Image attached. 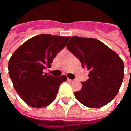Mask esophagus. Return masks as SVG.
I'll return each instance as SVG.
<instances>
[{"mask_svg": "<svg viewBox=\"0 0 131 131\" xmlns=\"http://www.w3.org/2000/svg\"><path fill=\"white\" fill-rule=\"evenodd\" d=\"M68 81H69V82H73V81H74V80H73V79H68Z\"/></svg>", "mask_w": 131, "mask_h": 131, "instance_id": "34e87169", "label": "esophagus"}]
</instances>
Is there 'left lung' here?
Listing matches in <instances>:
<instances>
[{"mask_svg":"<svg viewBox=\"0 0 131 131\" xmlns=\"http://www.w3.org/2000/svg\"><path fill=\"white\" fill-rule=\"evenodd\" d=\"M67 48L89 71L88 79L75 97L89 108H100L117 95L124 75V62L118 54L101 41L72 36Z\"/></svg>","mask_w":131,"mask_h":131,"instance_id":"1","label":"left lung"}]
</instances>
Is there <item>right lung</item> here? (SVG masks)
Instances as JSON below:
<instances>
[{
	"label": "right lung",
	"instance_id": "right-lung-1",
	"mask_svg": "<svg viewBox=\"0 0 131 131\" xmlns=\"http://www.w3.org/2000/svg\"><path fill=\"white\" fill-rule=\"evenodd\" d=\"M70 37L40 34L30 38L12 54L8 70L13 86L30 107L41 108L54 101L60 85L67 77H53L43 70L51 67L52 60Z\"/></svg>",
	"mask_w": 131,
	"mask_h": 131
}]
</instances>
